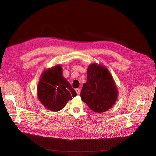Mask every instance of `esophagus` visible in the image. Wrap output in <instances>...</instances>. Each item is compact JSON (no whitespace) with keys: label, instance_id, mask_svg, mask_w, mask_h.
Segmentation results:
<instances>
[{"label":"esophagus","instance_id":"1","mask_svg":"<svg viewBox=\"0 0 156 156\" xmlns=\"http://www.w3.org/2000/svg\"><path fill=\"white\" fill-rule=\"evenodd\" d=\"M75 90H76L77 94L79 95V94H80V89H75Z\"/></svg>","mask_w":156,"mask_h":156}]
</instances>
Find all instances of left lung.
Segmentation results:
<instances>
[{
	"label": "left lung",
	"mask_w": 156,
	"mask_h": 156,
	"mask_svg": "<svg viewBox=\"0 0 156 156\" xmlns=\"http://www.w3.org/2000/svg\"><path fill=\"white\" fill-rule=\"evenodd\" d=\"M87 78L81 91L82 100L96 113L110 109L117 101L118 90L109 70L101 64H90Z\"/></svg>",
	"instance_id": "1"
}]
</instances>
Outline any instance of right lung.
Here are the masks:
<instances>
[{
  "mask_svg": "<svg viewBox=\"0 0 156 156\" xmlns=\"http://www.w3.org/2000/svg\"><path fill=\"white\" fill-rule=\"evenodd\" d=\"M37 90L40 102L47 109L53 112L61 110L67 101L77 95L64 78L60 65H56L42 73Z\"/></svg>",
  "mask_w": 156,
  "mask_h": 156,
  "instance_id": "1",
  "label": "right lung"
}]
</instances>
